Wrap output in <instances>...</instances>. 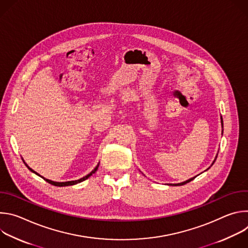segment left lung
Returning a JSON list of instances; mask_svg holds the SVG:
<instances>
[{
    "label": "left lung",
    "mask_w": 248,
    "mask_h": 248,
    "mask_svg": "<svg viewBox=\"0 0 248 248\" xmlns=\"http://www.w3.org/2000/svg\"><path fill=\"white\" fill-rule=\"evenodd\" d=\"M221 124H222V128H223V127H224V124H223V119H222V117H221ZM223 130H224V129H223ZM223 130H222V134H223ZM217 156H218V154H217ZM217 156H216L215 160L213 161V163H212V165H211V166H213V164L215 163V161H216V159H217ZM209 168H210V167H209ZM209 168H208L207 170H209ZM193 179H194V178H191V179H189V180H187V181H186V182L180 183V184H168V186H184V185H186V184H187V183L191 182Z\"/></svg>",
    "instance_id": "left-lung-1"
}]
</instances>
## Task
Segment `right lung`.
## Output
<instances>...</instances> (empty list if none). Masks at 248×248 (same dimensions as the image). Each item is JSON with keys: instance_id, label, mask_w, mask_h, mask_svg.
I'll return each mask as SVG.
<instances>
[{"instance_id": "1", "label": "right lung", "mask_w": 248, "mask_h": 248, "mask_svg": "<svg viewBox=\"0 0 248 248\" xmlns=\"http://www.w3.org/2000/svg\"><path fill=\"white\" fill-rule=\"evenodd\" d=\"M22 159V158H21ZM22 161H23V163L25 164V166L28 168V170H31L32 172H34L35 174H37V175H39V176H41L38 172H36L35 170H33L31 168H29L28 167V165L24 162V160L22 159ZM98 167H99V163H98V165L94 168V170H92V171L91 172H89L88 174H86L85 176H83V178H81V179H79V180H77V181H70V182H62V183H59V182H53V181H51V180H48V179H45L44 176H41L42 179H44L47 183H49V184H51V185H53V186H75V185H78V184H79V183H81V182H83V181H85V180H87L89 176H91L93 173H95V171L98 170Z\"/></svg>"}]
</instances>
